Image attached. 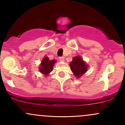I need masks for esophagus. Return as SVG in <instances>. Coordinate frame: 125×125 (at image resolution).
I'll return each instance as SVG.
<instances>
[{
  "label": "esophagus",
  "instance_id": "1",
  "mask_svg": "<svg viewBox=\"0 0 125 125\" xmlns=\"http://www.w3.org/2000/svg\"><path fill=\"white\" fill-rule=\"evenodd\" d=\"M59 61L61 62H63L64 59V57H59Z\"/></svg>",
  "mask_w": 125,
  "mask_h": 125
}]
</instances>
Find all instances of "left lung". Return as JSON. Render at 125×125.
<instances>
[{"label": "left lung", "instance_id": "1", "mask_svg": "<svg viewBox=\"0 0 125 125\" xmlns=\"http://www.w3.org/2000/svg\"><path fill=\"white\" fill-rule=\"evenodd\" d=\"M71 71L76 78H79L87 71L88 65L80 56L73 58L72 61L69 63Z\"/></svg>", "mask_w": 125, "mask_h": 125}]
</instances>
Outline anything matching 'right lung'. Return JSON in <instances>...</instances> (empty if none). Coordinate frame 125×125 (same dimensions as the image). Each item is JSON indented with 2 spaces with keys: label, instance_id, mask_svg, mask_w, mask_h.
Masks as SVG:
<instances>
[{
  "label": "right lung",
  "instance_id": "right-lung-1",
  "mask_svg": "<svg viewBox=\"0 0 125 125\" xmlns=\"http://www.w3.org/2000/svg\"><path fill=\"white\" fill-rule=\"evenodd\" d=\"M56 60H49L48 56H44L42 60L39 70L42 74H44L45 76H48L50 73L53 71L54 64L56 63Z\"/></svg>",
  "mask_w": 125,
  "mask_h": 125
}]
</instances>
